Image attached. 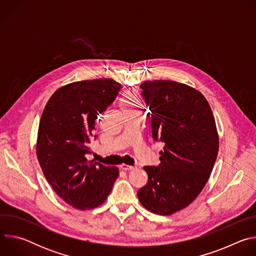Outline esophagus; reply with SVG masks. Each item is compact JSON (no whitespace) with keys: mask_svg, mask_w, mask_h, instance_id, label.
I'll return each mask as SVG.
<instances>
[{"mask_svg":"<svg viewBox=\"0 0 256 256\" xmlns=\"http://www.w3.org/2000/svg\"><path fill=\"white\" fill-rule=\"evenodd\" d=\"M120 168L122 170H124V171H130V170L134 169V166H130V165H126V164H122V165L120 166Z\"/></svg>","mask_w":256,"mask_h":256,"instance_id":"obj_1","label":"esophagus"}]
</instances>
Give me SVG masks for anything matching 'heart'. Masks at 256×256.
Segmentation results:
<instances>
[{"label": "heart", "mask_w": 256, "mask_h": 256, "mask_svg": "<svg viewBox=\"0 0 256 256\" xmlns=\"http://www.w3.org/2000/svg\"><path fill=\"white\" fill-rule=\"evenodd\" d=\"M122 105L124 110H134V109H136L140 105L138 93L134 91L126 92L122 99Z\"/></svg>", "instance_id": "b5f03b06"}]
</instances>
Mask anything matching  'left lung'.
I'll list each match as a JSON object with an SVG mask.
<instances>
[{
    "label": "left lung",
    "instance_id": "1",
    "mask_svg": "<svg viewBox=\"0 0 256 256\" xmlns=\"http://www.w3.org/2000/svg\"><path fill=\"white\" fill-rule=\"evenodd\" d=\"M142 95L149 105L152 136L165 144L160 165L144 166L148 184L138 198L148 210L172 214L190 204L208 182L218 152L210 106L196 89L174 81H146Z\"/></svg>",
    "mask_w": 256,
    "mask_h": 256
}]
</instances>
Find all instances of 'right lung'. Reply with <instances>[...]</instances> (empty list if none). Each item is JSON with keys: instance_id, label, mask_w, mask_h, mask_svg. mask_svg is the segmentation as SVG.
<instances>
[{"instance_id": "1", "label": "right lung", "mask_w": 256, "mask_h": 256, "mask_svg": "<svg viewBox=\"0 0 256 256\" xmlns=\"http://www.w3.org/2000/svg\"><path fill=\"white\" fill-rule=\"evenodd\" d=\"M122 85L112 79L70 83L48 101L38 126L36 155L56 194L72 208L85 210L102 204L120 175L87 155L99 114L110 105Z\"/></svg>"}]
</instances>
